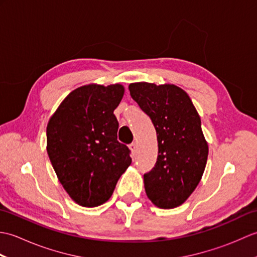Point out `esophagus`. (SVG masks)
Masks as SVG:
<instances>
[{"label":"esophagus","mask_w":257,"mask_h":257,"mask_svg":"<svg viewBox=\"0 0 257 257\" xmlns=\"http://www.w3.org/2000/svg\"><path fill=\"white\" fill-rule=\"evenodd\" d=\"M129 149H130V151H132V155L133 156H135L136 154H137V145L136 144H132L129 146Z\"/></svg>","instance_id":"esophagus-1"}]
</instances>
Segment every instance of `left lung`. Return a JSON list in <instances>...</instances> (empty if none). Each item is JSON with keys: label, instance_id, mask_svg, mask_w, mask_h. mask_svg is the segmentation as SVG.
<instances>
[{"label": "left lung", "instance_id": "1", "mask_svg": "<svg viewBox=\"0 0 257 257\" xmlns=\"http://www.w3.org/2000/svg\"><path fill=\"white\" fill-rule=\"evenodd\" d=\"M130 95L150 117L158 139L155 168L144 176L147 196L160 209L184 203L198 187L209 146L189 95L173 85L133 83Z\"/></svg>", "mask_w": 257, "mask_h": 257}]
</instances>
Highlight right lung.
<instances>
[{
	"label": "right lung",
	"mask_w": 257,
	"mask_h": 257,
	"mask_svg": "<svg viewBox=\"0 0 257 257\" xmlns=\"http://www.w3.org/2000/svg\"><path fill=\"white\" fill-rule=\"evenodd\" d=\"M124 94L120 84H89L73 90L47 123V154L59 182L76 203L95 207L113 193L132 165L130 151L117 140L113 110Z\"/></svg>",
	"instance_id": "1"
}]
</instances>
